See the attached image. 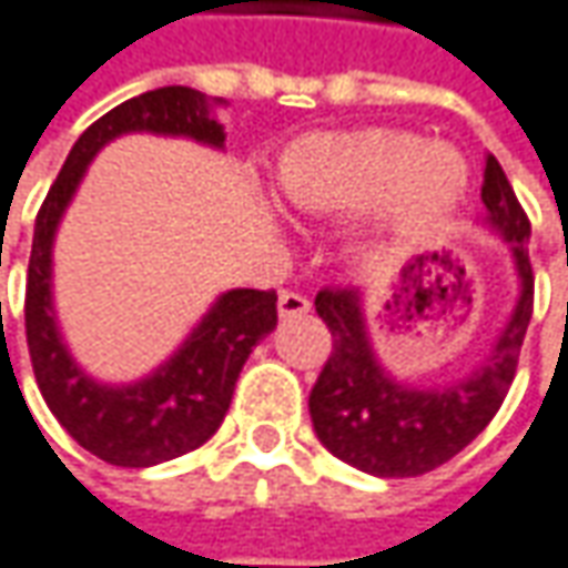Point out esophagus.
I'll return each mask as SVG.
<instances>
[{
	"label": "esophagus",
	"instance_id": "obj_1",
	"mask_svg": "<svg viewBox=\"0 0 568 568\" xmlns=\"http://www.w3.org/2000/svg\"><path fill=\"white\" fill-rule=\"evenodd\" d=\"M311 302L302 295V292H280V317L288 321V317H302V314H308Z\"/></svg>",
	"mask_w": 568,
	"mask_h": 568
}]
</instances>
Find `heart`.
Masks as SVG:
<instances>
[{
    "label": "heart",
    "mask_w": 568,
    "mask_h": 568,
    "mask_svg": "<svg viewBox=\"0 0 568 568\" xmlns=\"http://www.w3.org/2000/svg\"><path fill=\"white\" fill-rule=\"evenodd\" d=\"M467 159L448 142L409 130L314 133L276 168V190L292 210L339 215L365 210L353 232L362 254L397 251L438 225L464 200Z\"/></svg>",
    "instance_id": "obj_1"
}]
</instances>
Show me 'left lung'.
I'll return each instance as SVG.
<instances>
[{
    "instance_id": "1",
    "label": "left lung",
    "mask_w": 568,
    "mask_h": 568,
    "mask_svg": "<svg viewBox=\"0 0 568 568\" xmlns=\"http://www.w3.org/2000/svg\"><path fill=\"white\" fill-rule=\"evenodd\" d=\"M480 196L483 225L511 247L518 302L470 375L429 387L397 382L372 349L362 292L321 288L314 298L333 353L311 387V423L333 457L372 477H419L442 467L489 426L511 387L534 311L530 222L493 155H486ZM409 280L416 283V276Z\"/></svg>"
}]
</instances>
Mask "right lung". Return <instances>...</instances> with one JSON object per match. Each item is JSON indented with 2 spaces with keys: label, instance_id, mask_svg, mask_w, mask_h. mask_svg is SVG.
<instances>
[{
  "label": "right lung",
  "instance_id": "right-lung-1",
  "mask_svg": "<svg viewBox=\"0 0 568 568\" xmlns=\"http://www.w3.org/2000/svg\"><path fill=\"white\" fill-rule=\"evenodd\" d=\"M203 91L164 85L123 101L72 145L34 222L24 292V331L40 394L85 452L116 467H152L210 442L222 426L235 382L260 339L276 327V292H222L181 349L133 384L94 382L62 343L53 311V237L91 159L126 133L186 136L212 149L225 130Z\"/></svg>",
  "mask_w": 568,
  "mask_h": 568
}]
</instances>
